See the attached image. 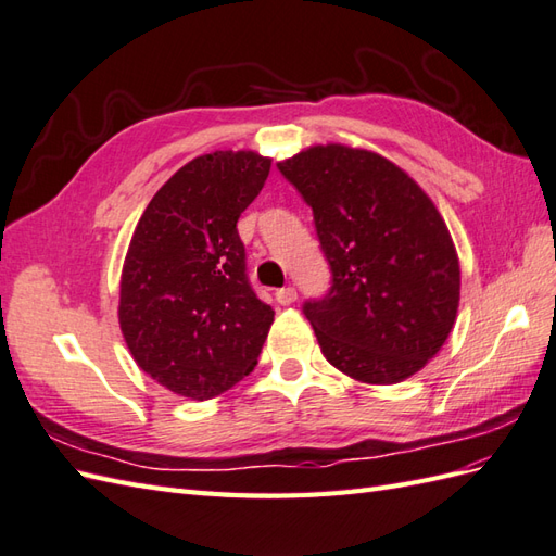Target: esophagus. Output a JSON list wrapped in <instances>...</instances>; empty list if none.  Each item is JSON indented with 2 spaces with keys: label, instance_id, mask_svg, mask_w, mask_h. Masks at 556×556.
<instances>
[{
  "label": "esophagus",
  "instance_id": "1",
  "mask_svg": "<svg viewBox=\"0 0 556 556\" xmlns=\"http://www.w3.org/2000/svg\"><path fill=\"white\" fill-rule=\"evenodd\" d=\"M276 300H278V304L288 306V304H292V302L296 300V290H294V288H280V290L276 292Z\"/></svg>",
  "mask_w": 556,
  "mask_h": 556
}]
</instances>
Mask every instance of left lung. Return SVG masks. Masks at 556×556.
I'll list each match as a JSON object with an SVG mask.
<instances>
[{
  "instance_id": "1",
  "label": "left lung",
  "mask_w": 556,
  "mask_h": 556,
  "mask_svg": "<svg viewBox=\"0 0 556 556\" xmlns=\"http://www.w3.org/2000/svg\"><path fill=\"white\" fill-rule=\"evenodd\" d=\"M314 210L332 286L304 302L323 356L368 384L422 370L448 340L459 264L434 202L394 162L342 143L278 162Z\"/></svg>"
}]
</instances>
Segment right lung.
Wrapping results in <instances>:
<instances>
[{
    "instance_id": "right-lung-1",
    "label": "right lung",
    "mask_w": 556,
    "mask_h": 556,
    "mask_svg": "<svg viewBox=\"0 0 556 556\" xmlns=\"http://www.w3.org/2000/svg\"><path fill=\"white\" fill-rule=\"evenodd\" d=\"M270 160L216 151L188 162L148 202L119 280V330L139 368L207 401L250 375L274 323L254 294L238 219Z\"/></svg>"
}]
</instances>
